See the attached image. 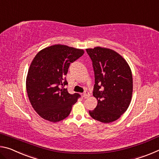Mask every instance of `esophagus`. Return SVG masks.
<instances>
[{
    "label": "esophagus",
    "mask_w": 159,
    "mask_h": 159,
    "mask_svg": "<svg viewBox=\"0 0 159 159\" xmlns=\"http://www.w3.org/2000/svg\"><path fill=\"white\" fill-rule=\"evenodd\" d=\"M89 95H90L89 92H88V91H87V90H85L83 94V98L84 99H86V98H88V97H89Z\"/></svg>",
    "instance_id": "34e87169"
}]
</instances>
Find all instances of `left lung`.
Segmentation results:
<instances>
[{
    "instance_id": "left-lung-1",
    "label": "left lung",
    "mask_w": 159,
    "mask_h": 159,
    "mask_svg": "<svg viewBox=\"0 0 159 159\" xmlns=\"http://www.w3.org/2000/svg\"><path fill=\"white\" fill-rule=\"evenodd\" d=\"M95 74L93 96L98 105L90 116L104 123L115 121L130 105L133 76L130 66L119 54L109 48L86 49Z\"/></svg>"
}]
</instances>
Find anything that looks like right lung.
Here are the masks:
<instances>
[{"label":"right lung","mask_w":159,"mask_h":159,"mask_svg":"<svg viewBox=\"0 0 159 159\" xmlns=\"http://www.w3.org/2000/svg\"><path fill=\"white\" fill-rule=\"evenodd\" d=\"M84 54L80 49L55 45L42 50L35 56L26 77L29 101L40 116L58 122L69 115L72 105L80 98L70 94L64 86L70 64Z\"/></svg>","instance_id":"add662e5"}]
</instances>
